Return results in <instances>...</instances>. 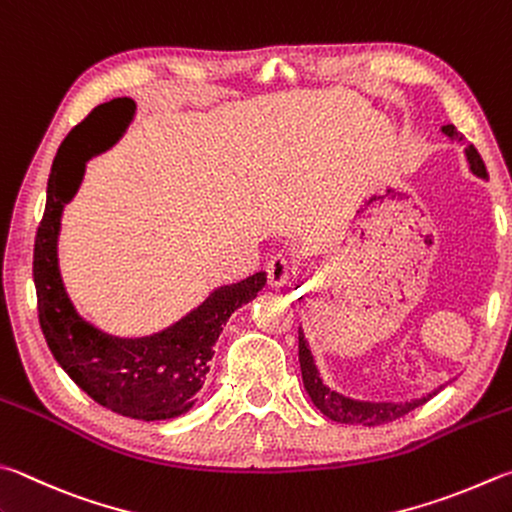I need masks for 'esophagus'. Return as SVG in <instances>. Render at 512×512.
I'll return each mask as SVG.
<instances>
[{
  "mask_svg": "<svg viewBox=\"0 0 512 512\" xmlns=\"http://www.w3.org/2000/svg\"><path fill=\"white\" fill-rule=\"evenodd\" d=\"M293 273V264L286 255H273L266 262V282L271 288H280L288 282V277Z\"/></svg>",
  "mask_w": 512,
  "mask_h": 512,
  "instance_id": "obj_1",
  "label": "esophagus"
}]
</instances>
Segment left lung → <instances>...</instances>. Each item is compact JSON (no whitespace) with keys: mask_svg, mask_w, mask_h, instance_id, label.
Here are the masks:
<instances>
[{"mask_svg":"<svg viewBox=\"0 0 512 512\" xmlns=\"http://www.w3.org/2000/svg\"><path fill=\"white\" fill-rule=\"evenodd\" d=\"M443 134L450 136L452 141L461 143L463 141V134L457 132V127L454 125H443ZM468 156V163H470V170L475 172L481 179H488V172H486V165H483L479 152L475 150V145H470L466 150ZM300 369H302V380H304V387L306 392H309L313 405L318 407V410L331 418V421H338V423H347V425H367V427H374V425H383V423H392L396 418L405 416L407 412L416 410L418 405H423L430 401V398L439 392H432L430 396L425 398H418V401L412 403H362V401H351V398L342 396L331 392L329 387L322 385V380L318 376V369L313 365V356L309 347H306V340L300 331Z\"/></svg>","mask_w":512,"mask_h":512,"instance_id":"1","label":"left lung"}]
</instances>
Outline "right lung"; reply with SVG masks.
Wrapping results in <instances>:
<instances>
[{
  "label": "right lung",
  "mask_w": 512,
  "mask_h": 512,
  "mask_svg": "<svg viewBox=\"0 0 512 512\" xmlns=\"http://www.w3.org/2000/svg\"><path fill=\"white\" fill-rule=\"evenodd\" d=\"M132 111L134 102L129 98L111 100L80 120L62 141L51 165L44 215L35 232L33 280L44 340L73 383L120 416L163 421L185 414L199 401L221 327L241 304L262 291L266 275L255 273L219 288L188 318L152 338H111L73 311L55 250L62 208L78 190L87 159L96 154L89 147L91 134L109 116H123L127 123Z\"/></svg>",
  "instance_id": "right-lung-1"
}]
</instances>
